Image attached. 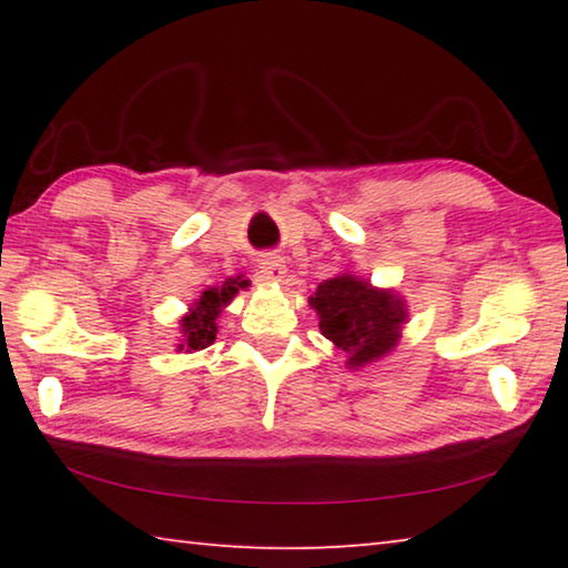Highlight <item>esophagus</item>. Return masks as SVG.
Segmentation results:
<instances>
[{
	"instance_id": "obj_1",
	"label": "esophagus",
	"mask_w": 568,
	"mask_h": 568,
	"mask_svg": "<svg viewBox=\"0 0 568 568\" xmlns=\"http://www.w3.org/2000/svg\"><path fill=\"white\" fill-rule=\"evenodd\" d=\"M257 275H261V281L265 283H283L285 277V265L281 257L275 255H265L257 261Z\"/></svg>"
}]
</instances>
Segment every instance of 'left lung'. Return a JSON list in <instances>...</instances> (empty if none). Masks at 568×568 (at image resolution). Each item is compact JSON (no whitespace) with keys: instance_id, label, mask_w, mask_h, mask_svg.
Here are the masks:
<instances>
[{"instance_id":"1","label":"left lung","mask_w":568,"mask_h":568,"mask_svg":"<svg viewBox=\"0 0 568 568\" xmlns=\"http://www.w3.org/2000/svg\"><path fill=\"white\" fill-rule=\"evenodd\" d=\"M307 303L318 313L321 333L345 353V365L353 371L396 351L408 323V305L400 293L376 287L351 271L323 281Z\"/></svg>"}]
</instances>
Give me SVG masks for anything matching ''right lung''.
I'll use <instances>...</instances> for the list:
<instances>
[{
	"label": "right lung",
	"instance_id": "right-lung-1",
	"mask_svg": "<svg viewBox=\"0 0 568 568\" xmlns=\"http://www.w3.org/2000/svg\"><path fill=\"white\" fill-rule=\"evenodd\" d=\"M250 281H243V275L227 277L223 285H210L203 291V295L195 297L190 303L187 313L180 318V341L178 351H203L217 335V318L223 313V307L230 305V301L245 291Z\"/></svg>",
	"mask_w": 568,
	"mask_h": 568
}]
</instances>
